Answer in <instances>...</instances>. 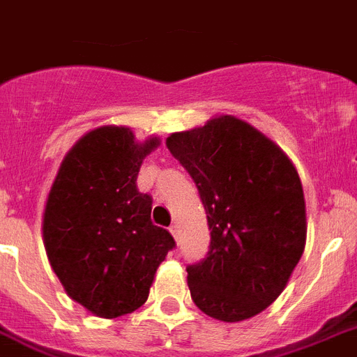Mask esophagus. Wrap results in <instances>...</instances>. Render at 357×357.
<instances>
[{
    "mask_svg": "<svg viewBox=\"0 0 357 357\" xmlns=\"http://www.w3.org/2000/svg\"><path fill=\"white\" fill-rule=\"evenodd\" d=\"M170 232H172V236L176 238V241H178V239H179V227H178V225H172V227H170Z\"/></svg>",
    "mask_w": 357,
    "mask_h": 357,
    "instance_id": "obj_1",
    "label": "esophagus"
}]
</instances>
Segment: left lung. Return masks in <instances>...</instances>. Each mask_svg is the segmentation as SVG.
<instances>
[{
    "label": "left lung",
    "mask_w": 357,
    "mask_h": 357,
    "mask_svg": "<svg viewBox=\"0 0 357 357\" xmlns=\"http://www.w3.org/2000/svg\"><path fill=\"white\" fill-rule=\"evenodd\" d=\"M202 197L211 247L187 266L196 307L220 321L265 310L305 250L303 187L294 165L259 130L232 116L167 137Z\"/></svg>",
    "instance_id": "1"
}]
</instances>
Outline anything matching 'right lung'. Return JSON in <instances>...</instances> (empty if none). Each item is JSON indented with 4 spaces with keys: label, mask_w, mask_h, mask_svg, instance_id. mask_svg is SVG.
Instances as JSON below:
<instances>
[{
    "label": "right lung",
    "mask_w": 357,
    "mask_h": 357,
    "mask_svg": "<svg viewBox=\"0 0 357 357\" xmlns=\"http://www.w3.org/2000/svg\"><path fill=\"white\" fill-rule=\"evenodd\" d=\"M158 137L134 142L125 127L85 134L65 155L50 188L43 238L50 266L74 301L100 317L134 312L176 247L151 220L152 196L136 179Z\"/></svg>",
    "instance_id": "right-lung-1"
}]
</instances>
